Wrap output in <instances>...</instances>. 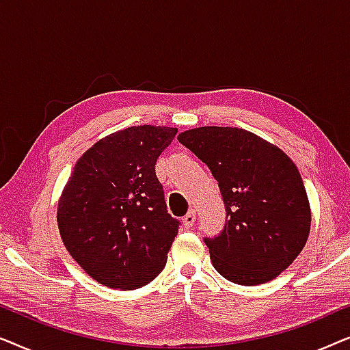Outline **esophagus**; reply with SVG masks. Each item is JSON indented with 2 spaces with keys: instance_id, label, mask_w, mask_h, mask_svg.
Returning a JSON list of instances; mask_svg holds the SVG:
<instances>
[{
  "instance_id": "1",
  "label": "esophagus",
  "mask_w": 350,
  "mask_h": 350,
  "mask_svg": "<svg viewBox=\"0 0 350 350\" xmlns=\"http://www.w3.org/2000/svg\"><path fill=\"white\" fill-rule=\"evenodd\" d=\"M194 221H196V212L194 210H191V212L186 213V217L183 218V224L186 228H193Z\"/></svg>"
}]
</instances>
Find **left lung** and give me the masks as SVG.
I'll use <instances>...</instances> for the list:
<instances>
[{
    "label": "left lung",
    "mask_w": 350,
    "mask_h": 350,
    "mask_svg": "<svg viewBox=\"0 0 350 350\" xmlns=\"http://www.w3.org/2000/svg\"><path fill=\"white\" fill-rule=\"evenodd\" d=\"M178 142L218 181L226 224L205 239L224 279L260 285L296 260L310 232V205L295 162L279 146L239 127H196Z\"/></svg>",
    "instance_id": "left-lung-1"
}]
</instances>
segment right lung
Segmentation results:
<instances>
[{
  "label": "right lung",
  "instance_id": "obj_1",
  "mask_svg": "<svg viewBox=\"0 0 350 350\" xmlns=\"http://www.w3.org/2000/svg\"><path fill=\"white\" fill-rule=\"evenodd\" d=\"M178 129L133 126L79 157L57 205L73 260L108 288L135 290L164 269L178 219L167 213L154 165Z\"/></svg>",
  "mask_w": 350,
  "mask_h": 350
}]
</instances>
